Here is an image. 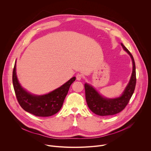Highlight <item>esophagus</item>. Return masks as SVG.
I'll list each match as a JSON object with an SVG mask.
<instances>
[{
	"label": "esophagus",
	"mask_w": 151,
	"mask_h": 151,
	"mask_svg": "<svg viewBox=\"0 0 151 151\" xmlns=\"http://www.w3.org/2000/svg\"><path fill=\"white\" fill-rule=\"evenodd\" d=\"M76 79H77L78 81H80V80L82 79V75L81 74L78 73V74L76 75Z\"/></svg>",
	"instance_id": "34e87169"
}]
</instances>
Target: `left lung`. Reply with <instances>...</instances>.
<instances>
[{"label":"left lung","mask_w":151,"mask_h":151,"mask_svg":"<svg viewBox=\"0 0 151 151\" xmlns=\"http://www.w3.org/2000/svg\"><path fill=\"white\" fill-rule=\"evenodd\" d=\"M125 51L130 56L133 63V71L130 81L121 96L118 97L109 99L101 95L92 85L84 84L85 99L90 109L95 114L100 116H109L116 114L122 111L130 101L135 89L136 83V65L132 54L121 43Z\"/></svg>","instance_id":"left-lung-1"}]
</instances>
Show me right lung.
Returning <instances> with one entry per match:
<instances>
[{
  "mask_svg": "<svg viewBox=\"0 0 151 151\" xmlns=\"http://www.w3.org/2000/svg\"><path fill=\"white\" fill-rule=\"evenodd\" d=\"M75 79V76L48 94L35 95L27 91L19 83L16 73V61L12 73L13 86L19 105L26 112L42 117L52 116L61 109L70 86Z\"/></svg>",
  "mask_w": 151,
  "mask_h": 151,
  "instance_id": "1",
  "label": "right lung"
}]
</instances>
